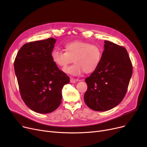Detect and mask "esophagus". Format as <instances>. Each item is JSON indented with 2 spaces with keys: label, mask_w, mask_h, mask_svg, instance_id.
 I'll return each instance as SVG.
<instances>
[{
  "label": "esophagus",
  "mask_w": 147,
  "mask_h": 147,
  "mask_svg": "<svg viewBox=\"0 0 147 147\" xmlns=\"http://www.w3.org/2000/svg\"><path fill=\"white\" fill-rule=\"evenodd\" d=\"M76 81L77 80L76 79H73V78L70 79V83H76Z\"/></svg>",
  "instance_id": "1"
}]
</instances>
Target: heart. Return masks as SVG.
I'll use <instances>...</instances> for the list:
<instances>
[{"label": "heart", "mask_w": 147, "mask_h": 147, "mask_svg": "<svg viewBox=\"0 0 147 147\" xmlns=\"http://www.w3.org/2000/svg\"><path fill=\"white\" fill-rule=\"evenodd\" d=\"M64 49L65 52L54 49L51 58L54 64L62 68L71 64L74 59V65L63 69L65 73L71 76H79L83 71L93 72L101 62L103 49L98 45L75 40L66 43Z\"/></svg>", "instance_id": "obj_1"}]
</instances>
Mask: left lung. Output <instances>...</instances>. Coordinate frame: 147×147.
Instances as JSON below:
<instances>
[{"label":"left lung","mask_w":147,"mask_h":147,"mask_svg":"<svg viewBox=\"0 0 147 147\" xmlns=\"http://www.w3.org/2000/svg\"><path fill=\"white\" fill-rule=\"evenodd\" d=\"M100 65L85 79L84 101L96 111L111 110L124 98L132 75V64L125 48L105 40Z\"/></svg>","instance_id":"8db88e82"}]
</instances>
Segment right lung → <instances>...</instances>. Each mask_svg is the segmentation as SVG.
<instances>
[{
	"label": "right lung",
	"instance_id": "obj_1",
	"mask_svg": "<svg viewBox=\"0 0 147 147\" xmlns=\"http://www.w3.org/2000/svg\"><path fill=\"white\" fill-rule=\"evenodd\" d=\"M56 39L29 42L23 45L15 58L14 69L21 96L32 110L50 113L59 106L61 90L69 78L54 64L51 52Z\"/></svg>",
	"mask_w": 147,
	"mask_h": 147
}]
</instances>
